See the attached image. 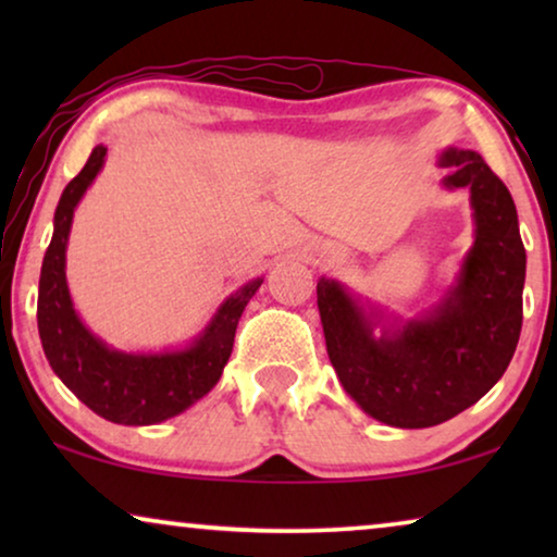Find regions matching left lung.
I'll list each match as a JSON object with an SVG mask.
<instances>
[{
    "label": "left lung",
    "mask_w": 557,
    "mask_h": 557,
    "mask_svg": "<svg viewBox=\"0 0 557 557\" xmlns=\"http://www.w3.org/2000/svg\"><path fill=\"white\" fill-rule=\"evenodd\" d=\"M438 164L451 166L446 189H469L474 243L436 307L413 319L387 317L339 281H317L326 352L342 387L395 429H429L474 406L505 375L522 330L528 256L512 195L476 151L448 147Z\"/></svg>",
    "instance_id": "8db88e82"
}]
</instances>
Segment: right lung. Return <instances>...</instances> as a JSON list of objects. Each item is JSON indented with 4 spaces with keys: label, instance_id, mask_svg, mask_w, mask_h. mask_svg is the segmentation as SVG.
<instances>
[{
    "label": "right lung",
    "instance_id": "obj_1",
    "mask_svg": "<svg viewBox=\"0 0 557 557\" xmlns=\"http://www.w3.org/2000/svg\"><path fill=\"white\" fill-rule=\"evenodd\" d=\"M103 144L90 151L78 177L67 182L52 220V240L42 258L37 330L50 368L75 398L106 421L154 425L180 416L218 385L233 352L235 330L263 278L243 284L220 304L208 326L182 349L124 352L106 345L83 324L65 278V250L73 212L106 162Z\"/></svg>",
    "mask_w": 557,
    "mask_h": 557
}]
</instances>
